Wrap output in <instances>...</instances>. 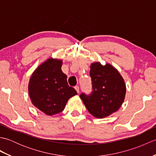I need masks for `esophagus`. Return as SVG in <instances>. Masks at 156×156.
Listing matches in <instances>:
<instances>
[{
  "instance_id": "obj_1",
  "label": "esophagus",
  "mask_w": 156,
  "mask_h": 156,
  "mask_svg": "<svg viewBox=\"0 0 156 156\" xmlns=\"http://www.w3.org/2000/svg\"><path fill=\"white\" fill-rule=\"evenodd\" d=\"M74 88L76 89V90L77 91L78 93H79V92H80V88H79V87H78V86H76V87H74Z\"/></svg>"
}]
</instances>
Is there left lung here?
Returning <instances> with one entry per match:
<instances>
[{"label":"left lung","mask_w":156,"mask_h":156,"mask_svg":"<svg viewBox=\"0 0 156 156\" xmlns=\"http://www.w3.org/2000/svg\"><path fill=\"white\" fill-rule=\"evenodd\" d=\"M90 76L92 90L82 93L80 98L90 113L97 118H104L118 111L123 102L126 87L119 72L110 64L90 66Z\"/></svg>","instance_id":"1"}]
</instances>
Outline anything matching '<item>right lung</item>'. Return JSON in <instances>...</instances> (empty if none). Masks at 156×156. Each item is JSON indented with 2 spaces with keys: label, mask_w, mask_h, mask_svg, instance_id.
I'll list each match as a JSON object with an SVG mask.
<instances>
[{
  "label": "right lung",
  "mask_w": 156,
  "mask_h": 156,
  "mask_svg": "<svg viewBox=\"0 0 156 156\" xmlns=\"http://www.w3.org/2000/svg\"><path fill=\"white\" fill-rule=\"evenodd\" d=\"M62 64V60L48 59L35 69L29 83L32 103L48 115L63 111L68 99L77 94L68 85Z\"/></svg>",
  "instance_id": "obj_1"
}]
</instances>
